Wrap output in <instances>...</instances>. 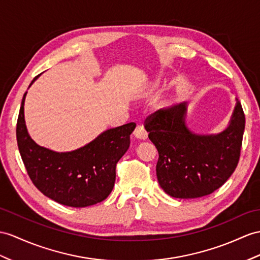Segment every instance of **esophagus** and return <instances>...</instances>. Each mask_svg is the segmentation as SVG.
<instances>
[{"mask_svg": "<svg viewBox=\"0 0 260 260\" xmlns=\"http://www.w3.org/2000/svg\"><path fill=\"white\" fill-rule=\"evenodd\" d=\"M134 135H135L136 138L141 139V140H144V139H147V137H148V132L145 131L144 126L142 124H138L136 126L135 131H134Z\"/></svg>", "mask_w": 260, "mask_h": 260, "instance_id": "obj_1", "label": "esophagus"}]
</instances>
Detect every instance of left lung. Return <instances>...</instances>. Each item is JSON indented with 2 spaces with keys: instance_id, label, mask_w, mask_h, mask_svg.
<instances>
[{
  "instance_id": "1",
  "label": "left lung",
  "mask_w": 260,
  "mask_h": 260,
  "mask_svg": "<svg viewBox=\"0 0 260 260\" xmlns=\"http://www.w3.org/2000/svg\"><path fill=\"white\" fill-rule=\"evenodd\" d=\"M185 112L186 104L160 109L147 117L144 128L159 152L156 176L164 192L176 199H196L216 191L235 171L245 113L237 101L226 130L200 136L187 129Z\"/></svg>"
}]
</instances>
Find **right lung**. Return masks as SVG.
I'll list each match as a JSON object with an SVG mask.
<instances>
[{"label": "right lung", "instance_id": "obj_1", "mask_svg": "<svg viewBox=\"0 0 260 260\" xmlns=\"http://www.w3.org/2000/svg\"><path fill=\"white\" fill-rule=\"evenodd\" d=\"M25 96L26 92L17 118L16 139L33 184L47 198L66 206L86 207L106 200L115 185L117 163L129 149L136 123L109 129L85 147L58 153L31 140L24 120Z\"/></svg>", "mask_w": 260, "mask_h": 260}]
</instances>
